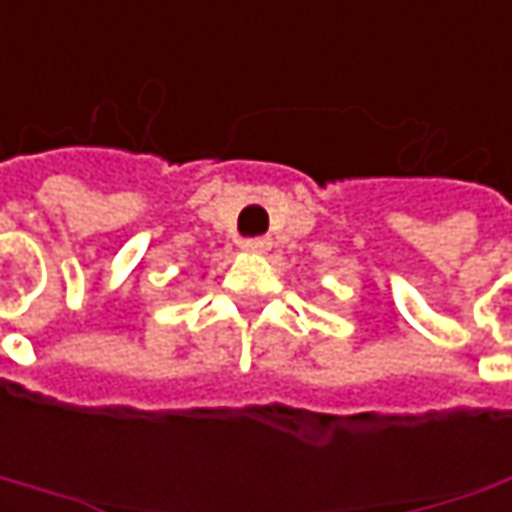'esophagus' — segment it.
I'll list each match as a JSON object with an SVG mask.
<instances>
[{"instance_id":"1","label":"esophagus","mask_w":512,"mask_h":512,"mask_svg":"<svg viewBox=\"0 0 512 512\" xmlns=\"http://www.w3.org/2000/svg\"><path fill=\"white\" fill-rule=\"evenodd\" d=\"M243 249H246L249 255H266V252L272 249V240H269V237H246V240H243Z\"/></svg>"}]
</instances>
